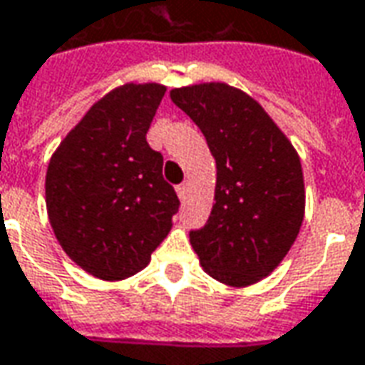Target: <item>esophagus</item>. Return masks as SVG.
<instances>
[{"label":"esophagus","mask_w":365,"mask_h":365,"mask_svg":"<svg viewBox=\"0 0 365 365\" xmlns=\"http://www.w3.org/2000/svg\"><path fill=\"white\" fill-rule=\"evenodd\" d=\"M177 195H178V198H180V200H185V198H187V195H188V182H182V185H178V187H177Z\"/></svg>","instance_id":"34e87169"}]
</instances>
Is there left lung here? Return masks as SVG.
I'll use <instances>...</instances> for the list:
<instances>
[{
    "label": "left lung",
    "mask_w": 365,
    "mask_h": 365,
    "mask_svg": "<svg viewBox=\"0 0 365 365\" xmlns=\"http://www.w3.org/2000/svg\"><path fill=\"white\" fill-rule=\"evenodd\" d=\"M216 160L215 205L190 245L212 278L248 286L282 262L304 218L300 158L258 103L225 83L173 89Z\"/></svg>",
    "instance_id": "obj_1"
}]
</instances>
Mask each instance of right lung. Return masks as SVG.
<instances>
[{"instance_id":"obj_1","label":"right lung","mask_w":365,"mask_h":365,"mask_svg":"<svg viewBox=\"0 0 365 365\" xmlns=\"http://www.w3.org/2000/svg\"><path fill=\"white\" fill-rule=\"evenodd\" d=\"M165 87L123 85L65 137L45 177L53 232L73 262L101 280L143 270L178 212L163 155L147 143Z\"/></svg>"}]
</instances>
